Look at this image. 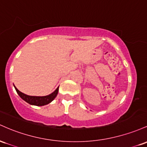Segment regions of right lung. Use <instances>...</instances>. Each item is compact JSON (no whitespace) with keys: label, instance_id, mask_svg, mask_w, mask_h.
I'll list each match as a JSON object with an SVG mask.
<instances>
[{"label":"right lung","instance_id":"add662e5","mask_svg":"<svg viewBox=\"0 0 147 147\" xmlns=\"http://www.w3.org/2000/svg\"><path fill=\"white\" fill-rule=\"evenodd\" d=\"M16 92L19 94V96L22 98L23 100L27 102L30 105H37V106H43L50 103L51 102L54 100V98L57 96V93H58L59 87L54 91L53 93L47 96H29L26 94L22 93V92L19 91L16 87L14 86Z\"/></svg>","mask_w":147,"mask_h":147}]
</instances>
